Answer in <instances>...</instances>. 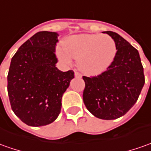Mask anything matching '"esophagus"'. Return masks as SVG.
<instances>
[{
	"instance_id": "34e87169",
	"label": "esophagus",
	"mask_w": 151,
	"mask_h": 151,
	"mask_svg": "<svg viewBox=\"0 0 151 151\" xmlns=\"http://www.w3.org/2000/svg\"><path fill=\"white\" fill-rule=\"evenodd\" d=\"M74 75H75L76 78H82V74L79 73L78 72H75V73H74Z\"/></svg>"
}]
</instances>
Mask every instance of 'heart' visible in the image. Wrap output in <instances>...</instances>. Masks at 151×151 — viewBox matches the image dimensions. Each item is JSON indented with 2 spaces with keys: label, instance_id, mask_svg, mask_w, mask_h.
Instances as JSON below:
<instances>
[{
  "label": "heart",
  "instance_id": "1",
  "mask_svg": "<svg viewBox=\"0 0 151 151\" xmlns=\"http://www.w3.org/2000/svg\"><path fill=\"white\" fill-rule=\"evenodd\" d=\"M117 52L114 40L108 35H77L68 38L63 48L58 46L57 57L64 65L70 66L73 58H78L82 71L90 75L105 71L113 62Z\"/></svg>",
  "mask_w": 151,
  "mask_h": 151
}]
</instances>
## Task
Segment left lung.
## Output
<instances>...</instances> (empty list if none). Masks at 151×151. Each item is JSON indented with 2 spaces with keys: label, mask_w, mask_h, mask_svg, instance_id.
I'll return each mask as SVG.
<instances>
[{
  "label": "left lung",
  "mask_w": 151,
  "mask_h": 151,
  "mask_svg": "<svg viewBox=\"0 0 151 151\" xmlns=\"http://www.w3.org/2000/svg\"><path fill=\"white\" fill-rule=\"evenodd\" d=\"M117 52L105 72L95 77L83 76V102L97 118L114 120L122 116L137 101L145 84L144 68L138 50L124 38L112 31Z\"/></svg>",
  "instance_id": "8db88e82"
}]
</instances>
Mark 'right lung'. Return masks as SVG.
Returning <instances> with one entry per match:
<instances>
[{
	"instance_id": "add662e5",
	"label": "right lung",
	"mask_w": 151,
	"mask_h": 151,
	"mask_svg": "<svg viewBox=\"0 0 151 151\" xmlns=\"http://www.w3.org/2000/svg\"><path fill=\"white\" fill-rule=\"evenodd\" d=\"M57 32L40 31L19 48L7 76V90L14 113L30 127L54 122L61 111L63 94L74 72L58 70L55 64Z\"/></svg>"
}]
</instances>
